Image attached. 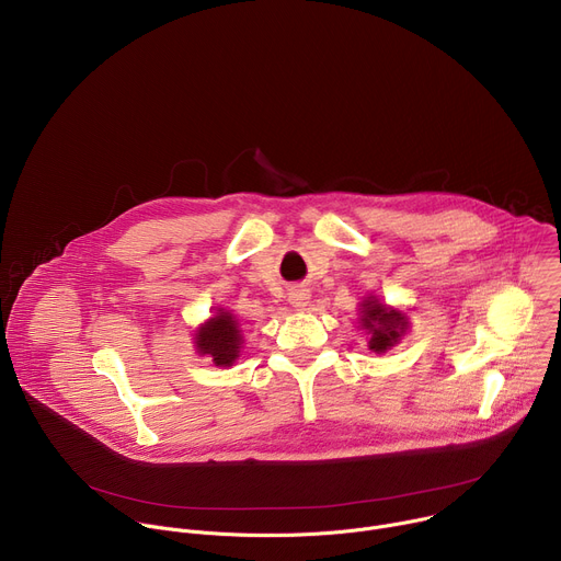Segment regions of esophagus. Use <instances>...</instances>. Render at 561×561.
<instances>
[{"mask_svg":"<svg viewBox=\"0 0 561 561\" xmlns=\"http://www.w3.org/2000/svg\"><path fill=\"white\" fill-rule=\"evenodd\" d=\"M308 299H310V293H308L306 288H293V290L288 293V301H290L295 308H304V306L308 304Z\"/></svg>","mask_w":561,"mask_h":561,"instance_id":"34e87169","label":"esophagus"}]
</instances>
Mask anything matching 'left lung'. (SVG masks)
<instances>
[{
	"label": "left lung",
	"instance_id": "1",
	"mask_svg": "<svg viewBox=\"0 0 561 561\" xmlns=\"http://www.w3.org/2000/svg\"><path fill=\"white\" fill-rule=\"evenodd\" d=\"M407 324L409 322L402 312L388 310L383 304H379L373 297H368L362 304V327L370 333L368 346L375 353H383L386 348L394 346L399 337L404 335Z\"/></svg>",
	"mask_w": 561,
	"mask_h": 561
}]
</instances>
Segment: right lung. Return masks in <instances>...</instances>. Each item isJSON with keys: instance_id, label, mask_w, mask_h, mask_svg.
I'll list each match as a JSON object with an SVG mask.
<instances>
[{"instance_id": "obj_1", "label": "right lung", "mask_w": 561, "mask_h": 561, "mask_svg": "<svg viewBox=\"0 0 561 561\" xmlns=\"http://www.w3.org/2000/svg\"><path fill=\"white\" fill-rule=\"evenodd\" d=\"M239 344H242V337H239L237 322L230 312H217L197 333V351L202 355H210L217 366L232 364L239 353Z\"/></svg>"}]
</instances>
